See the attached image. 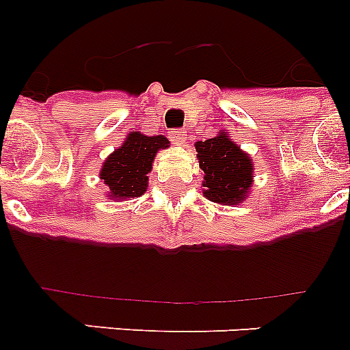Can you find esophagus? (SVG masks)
Instances as JSON below:
<instances>
[{
  "label": "esophagus",
  "mask_w": 350,
  "mask_h": 350,
  "mask_svg": "<svg viewBox=\"0 0 350 350\" xmlns=\"http://www.w3.org/2000/svg\"><path fill=\"white\" fill-rule=\"evenodd\" d=\"M170 138H172L173 144H184L187 140V131L185 129H175V131L170 133Z\"/></svg>",
  "instance_id": "obj_1"
}]
</instances>
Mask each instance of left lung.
<instances>
[{
	"instance_id": "obj_1",
	"label": "left lung",
	"mask_w": 350,
	"mask_h": 350,
	"mask_svg": "<svg viewBox=\"0 0 350 350\" xmlns=\"http://www.w3.org/2000/svg\"><path fill=\"white\" fill-rule=\"evenodd\" d=\"M196 156L203 170V194L210 202L238 205L252 185V159L224 131L215 138L196 142Z\"/></svg>"
}]
</instances>
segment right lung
<instances>
[{
    "mask_svg": "<svg viewBox=\"0 0 350 350\" xmlns=\"http://www.w3.org/2000/svg\"><path fill=\"white\" fill-rule=\"evenodd\" d=\"M163 135L145 137L142 133H129L124 144L117 147L101 166L100 178L105 182L108 196L113 200L137 198L147 191L148 173L157 150L168 147Z\"/></svg>",
    "mask_w": 350,
    "mask_h": 350,
    "instance_id": "1",
    "label": "right lung"
}]
</instances>
